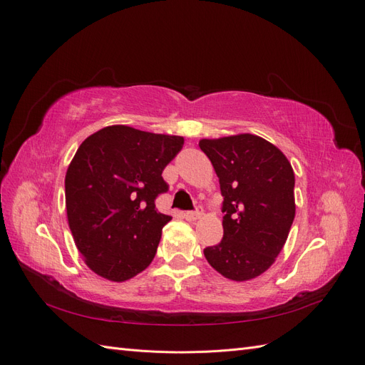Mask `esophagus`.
Instances as JSON below:
<instances>
[{
	"mask_svg": "<svg viewBox=\"0 0 365 365\" xmlns=\"http://www.w3.org/2000/svg\"><path fill=\"white\" fill-rule=\"evenodd\" d=\"M184 216H185L187 220H196V219H200V217L202 216V207H196L195 212H187V213H184Z\"/></svg>",
	"mask_w": 365,
	"mask_h": 365,
	"instance_id": "esophagus-1",
	"label": "esophagus"
}]
</instances>
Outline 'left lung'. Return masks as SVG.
Returning a JSON list of instances; mask_svg holds the SVG:
<instances>
[{"mask_svg":"<svg viewBox=\"0 0 365 365\" xmlns=\"http://www.w3.org/2000/svg\"><path fill=\"white\" fill-rule=\"evenodd\" d=\"M224 196V237L204 256L225 279L259 277L279 256L295 217L292 165L272 143L252 134L200 141Z\"/></svg>","mask_w":365,"mask_h":365,"instance_id":"obj_1","label":"left lung"}]
</instances>
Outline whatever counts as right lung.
Listing matches in <instances>:
<instances>
[{"instance_id":"obj_1","label":"right lung","mask_w":365,"mask_h":365,"mask_svg":"<svg viewBox=\"0 0 365 365\" xmlns=\"http://www.w3.org/2000/svg\"><path fill=\"white\" fill-rule=\"evenodd\" d=\"M182 145L178 135L114 125L77 149L65 175V205L76 247L97 275L125 282L155 257L172 219L155 208L168 192L161 173Z\"/></svg>"}]
</instances>
